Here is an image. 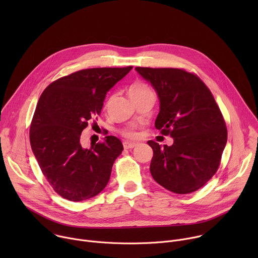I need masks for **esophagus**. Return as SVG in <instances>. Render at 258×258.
<instances>
[{
	"label": "esophagus",
	"instance_id": "1",
	"mask_svg": "<svg viewBox=\"0 0 258 258\" xmlns=\"http://www.w3.org/2000/svg\"><path fill=\"white\" fill-rule=\"evenodd\" d=\"M138 144L137 143H131V142H124L123 143V147L124 149H133L135 147H137Z\"/></svg>",
	"mask_w": 258,
	"mask_h": 258
}]
</instances>
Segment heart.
Listing matches in <instances>:
<instances>
[{
	"mask_svg": "<svg viewBox=\"0 0 258 258\" xmlns=\"http://www.w3.org/2000/svg\"><path fill=\"white\" fill-rule=\"evenodd\" d=\"M152 92V90L150 89V87L145 84V83H142V82H138V83H135L134 85L131 86L130 88V95L132 97V99H135V98H138L140 96H143L145 94H148ZM121 135L126 138V139H130V140H135L138 138V132H137V128L136 127H125L123 130H121Z\"/></svg>",
	"mask_w": 258,
	"mask_h": 258,
	"instance_id": "1",
	"label": "heart"
}]
</instances>
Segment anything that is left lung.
Listing matches in <instances>:
<instances>
[{"mask_svg": "<svg viewBox=\"0 0 258 258\" xmlns=\"http://www.w3.org/2000/svg\"><path fill=\"white\" fill-rule=\"evenodd\" d=\"M156 90L160 111L155 127L173 138L171 146L148 141L153 149L150 172L175 194L197 191L215 174L228 130L213 95L201 79L182 68L136 67Z\"/></svg>", "mask_w": 258, "mask_h": 258, "instance_id": "8db88e82", "label": "left lung"}]
</instances>
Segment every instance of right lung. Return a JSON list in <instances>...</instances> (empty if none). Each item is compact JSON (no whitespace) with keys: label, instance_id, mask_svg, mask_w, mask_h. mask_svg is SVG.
<instances>
[{"label":"right lung","instance_id":"add662e5","mask_svg":"<svg viewBox=\"0 0 258 258\" xmlns=\"http://www.w3.org/2000/svg\"><path fill=\"white\" fill-rule=\"evenodd\" d=\"M132 68L82 69L56 80L41 95L30 123V146L44 176L62 198L84 201L107 186L122 143L107 136L85 148L82 132L101 114L107 92Z\"/></svg>","mask_w":258,"mask_h":258}]
</instances>
